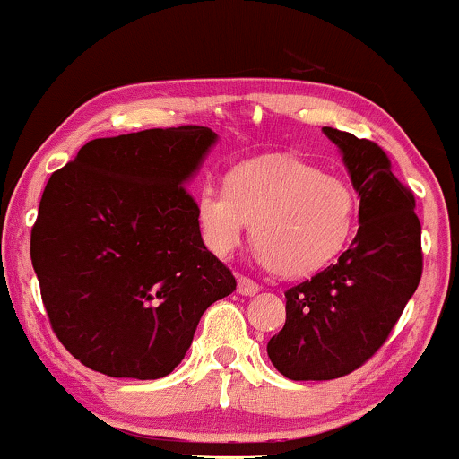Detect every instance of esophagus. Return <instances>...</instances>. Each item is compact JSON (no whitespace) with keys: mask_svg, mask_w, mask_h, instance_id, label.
<instances>
[{"mask_svg":"<svg viewBox=\"0 0 459 459\" xmlns=\"http://www.w3.org/2000/svg\"><path fill=\"white\" fill-rule=\"evenodd\" d=\"M259 284H256L255 281H250V278L246 276H239L237 278V291L241 293V296H256L259 293Z\"/></svg>","mask_w":459,"mask_h":459,"instance_id":"obj_1","label":"esophagus"}]
</instances>
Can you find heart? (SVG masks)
<instances>
[{
  "mask_svg": "<svg viewBox=\"0 0 459 459\" xmlns=\"http://www.w3.org/2000/svg\"><path fill=\"white\" fill-rule=\"evenodd\" d=\"M196 213L215 255H233L255 222L265 265L284 276H308L347 246L356 196L343 178L291 157H263L237 166L224 186L204 181Z\"/></svg>",
  "mask_w": 459,
  "mask_h": 459,
  "instance_id": "obj_1",
  "label": "heart"
}]
</instances>
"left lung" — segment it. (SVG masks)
<instances>
[{"label": "left lung", "instance_id": "8db88e82", "mask_svg": "<svg viewBox=\"0 0 459 459\" xmlns=\"http://www.w3.org/2000/svg\"><path fill=\"white\" fill-rule=\"evenodd\" d=\"M360 207L354 241L334 265L287 289V321L267 343L272 365L296 382L334 380L376 354L423 273L414 194L376 142L332 127Z\"/></svg>", "mask_w": 459, "mask_h": 459}]
</instances>
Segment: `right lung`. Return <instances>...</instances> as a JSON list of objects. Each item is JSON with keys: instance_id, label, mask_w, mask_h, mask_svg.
I'll list each match as a JSON object with an SVG mask.
<instances>
[{"instance_id": "obj_1", "label": "right lung", "mask_w": 459, "mask_h": 459, "mask_svg": "<svg viewBox=\"0 0 459 459\" xmlns=\"http://www.w3.org/2000/svg\"><path fill=\"white\" fill-rule=\"evenodd\" d=\"M215 140L196 125L99 138L47 183L31 265L56 336L92 371L168 376L204 310L235 291L186 187Z\"/></svg>"}]
</instances>
